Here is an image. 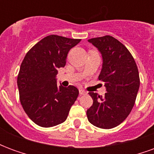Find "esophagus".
<instances>
[{
  "mask_svg": "<svg viewBox=\"0 0 154 154\" xmlns=\"http://www.w3.org/2000/svg\"><path fill=\"white\" fill-rule=\"evenodd\" d=\"M79 94L80 95H87V92L85 90H83V89H79Z\"/></svg>",
  "mask_w": 154,
  "mask_h": 154,
  "instance_id": "esophagus-1",
  "label": "esophagus"
}]
</instances>
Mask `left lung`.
Instances as JSON below:
<instances>
[{"mask_svg":"<svg viewBox=\"0 0 154 154\" xmlns=\"http://www.w3.org/2000/svg\"><path fill=\"white\" fill-rule=\"evenodd\" d=\"M100 52L102 67L99 80L104 82L105 96L90 92L93 104L87 110L91 124L101 129H112L125 120L132 110L139 88L135 61L123 44L106 35L88 39Z\"/></svg>","mask_w":154,"mask_h":154,"instance_id":"left-lung-1","label":"left lung"}]
</instances>
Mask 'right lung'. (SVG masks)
Here are the masks:
<instances>
[{
    "label": "right lung",
    "instance_id": "right-lung-1",
    "mask_svg": "<svg viewBox=\"0 0 154 154\" xmlns=\"http://www.w3.org/2000/svg\"><path fill=\"white\" fill-rule=\"evenodd\" d=\"M81 39L48 35L25 55L17 78L20 100L32 121L44 128L64 122L79 91L57 85V69L66 65L72 48Z\"/></svg>",
    "mask_w": 154,
    "mask_h": 154
}]
</instances>
